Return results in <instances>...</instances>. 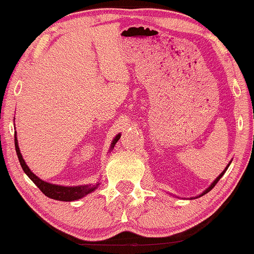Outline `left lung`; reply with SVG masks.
I'll list each match as a JSON object with an SVG mask.
<instances>
[{"instance_id": "8db88e82", "label": "left lung", "mask_w": 254, "mask_h": 254, "mask_svg": "<svg viewBox=\"0 0 254 254\" xmlns=\"http://www.w3.org/2000/svg\"><path fill=\"white\" fill-rule=\"evenodd\" d=\"M230 162H232V161H230ZM230 162H229V164H228V166H227V167H226V170H224V171L222 172V173H221V174H220V176H218V177L216 178V179H215V180H214V183H212V184H211V185H210V186H209V188H208V189H206V190H205V191H204V192H202V193H200V194H199V196H198V197H200V196H204V194H205V193H208V192H209V191H210V190H211V189H212V188H214V186H215V185H216V184H217V182H218V180H220V179H221V178H222V176H223V174H224V172H226V171H227V168H228V167H229ZM198 197H197V198H198Z\"/></svg>"}]
</instances>
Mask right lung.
Here are the masks:
<instances>
[{"label": "right lung", "mask_w": 254, "mask_h": 254, "mask_svg": "<svg viewBox=\"0 0 254 254\" xmlns=\"http://www.w3.org/2000/svg\"><path fill=\"white\" fill-rule=\"evenodd\" d=\"M119 138H121V133H118V135L116 136V138L113 139L112 143H111L110 149H113V147H115V144L117 143ZM14 142H15V150H16L17 159H19L22 170H24V172L27 174V177L30 178L32 182L39 188V190L49 198H52V199H57V200H63V202H71V200H76L84 197L86 194H88L90 192L94 191L99 186V184H95V185L89 184V185H80V186H62V185H55V184L44 182V180L39 179V178H38L36 174L28 168V166L26 165L24 157H22L21 153H20L19 144H17L16 132H15V136H14Z\"/></svg>", "instance_id": "1"}]
</instances>
